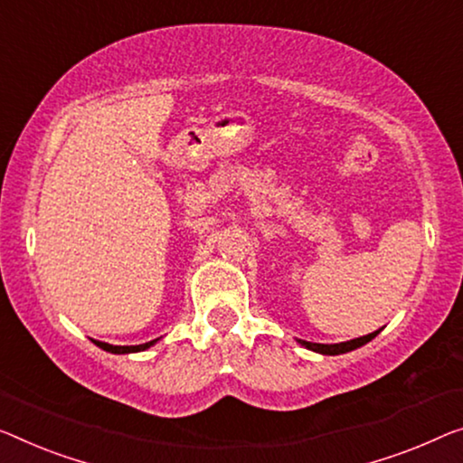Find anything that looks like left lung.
Segmentation results:
<instances>
[{
	"mask_svg": "<svg viewBox=\"0 0 463 463\" xmlns=\"http://www.w3.org/2000/svg\"><path fill=\"white\" fill-rule=\"evenodd\" d=\"M374 336H376V333H370L365 336H360V339H354V341H347V343H336V345H322V343H307V341H299V343L306 345L307 349L318 351V354H324V355H339V354H347V351H354L357 347H362V345L372 341Z\"/></svg>",
	"mask_w": 463,
	"mask_h": 463,
	"instance_id": "obj_1",
	"label": "left lung"
}]
</instances>
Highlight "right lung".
Masks as SVG:
<instances>
[{"label": "right lung", "mask_w": 463, "mask_h": 463, "mask_svg": "<svg viewBox=\"0 0 463 463\" xmlns=\"http://www.w3.org/2000/svg\"><path fill=\"white\" fill-rule=\"evenodd\" d=\"M156 341H149V343H143V345H133V347H118V345H108V343H101L98 341V347H101L103 351H109V354H133V351H143L154 345Z\"/></svg>", "instance_id": "1"}]
</instances>
